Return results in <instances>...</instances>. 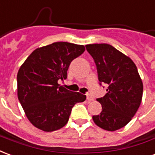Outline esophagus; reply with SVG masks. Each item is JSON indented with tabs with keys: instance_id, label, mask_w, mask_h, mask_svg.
<instances>
[{
	"instance_id": "34e87169",
	"label": "esophagus",
	"mask_w": 155,
	"mask_h": 155,
	"mask_svg": "<svg viewBox=\"0 0 155 155\" xmlns=\"http://www.w3.org/2000/svg\"><path fill=\"white\" fill-rule=\"evenodd\" d=\"M87 101H94V97H91L90 94H87Z\"/></svg>"
}]
</instances>
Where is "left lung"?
Returning <instances> with one entry per match:
<instances>
[{
	"instance_id": "8db88e82",
	"label": "left lung",
	"mask_w": 155,
	"mask_h": 155,
	"mask_svg": "<svg viewBox=\"0 0 155 155\" xmlns=\"http://www.w3.org/2000/svg\"><path fill=\"white\" fill-rule=\"evenodd\" d=\"M86 48L94 59L100 85L107 87V94L97 99L102 110L92 119L99 127L115 131L127 125L136 113L143 83L134 62L113 46L94 44L86 45Z\"/></svg>"
}]
</instances>
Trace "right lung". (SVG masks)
<instances>
[{
	"mask_svg": "<svg viewBox=\"0 0 155 155\" xmlns=\"http://www.w3.org/2000/svg\"><path fill=\"white\" fill-rule=\"evenodd\" d=\"M85 51L83 45L56 42L36 48L17 74L18 99L33 125L44 131L66 125L73 106L86 96L69 91L58 83L68 77L71 62Z\"/></svg>",
	"mask_w": 155,
	"mask_h": 155,
	"instance_id": "obj_1",
	"label": "right lung"
}]
</instances>
